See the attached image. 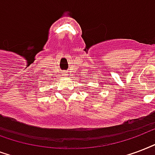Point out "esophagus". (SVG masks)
<instances>
[{"label":"esophagus","instance_id":"1","mask_svg":"<svg viewBox=\"0 0 155 155\" xmlns=\"http://www.w3.org/2000/svg\"><path fill=\"white\" fill-rule=\"evenodd\" d=\"M64 74V75H65V76H67V75H68V74Z\"/></svg>","mask_w":155,"mask_h":155}]
</instances>
